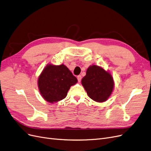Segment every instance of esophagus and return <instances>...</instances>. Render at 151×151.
Masks as SVG:
<instances>
[{
  "label": "esophagus",
  "mask_w": 151,
  "mask_h": 151,
  "mask_svg": "<svg viewBox=\"0 0 151 151\" xmlns=\"http://www.w3.org/2000/svg\"><path fill=\"white\" fill-rule=\"evenodd\" d=\"M77 79H78V82H80L81 80V75H78L77 76Z\"/></svg>",
  "instance_id": "obj_1"
}]
</instances>
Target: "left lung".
<instances>
[{
    "label": "left lung",
    "mask_w": 151,
    "mask_h": 151,
    "mask_svg": "<svg viewBox=\"0 0 151 151\" xmlns=\"http://www.w3.org/2000/svg\"><path fill=\"white\" fill-rule=\"evenodd\" d=\"M81 84L90 98L97 102L107 100L114 86L110 73L96 65L90 66L87 69L86 75L81 80Z\"/></svg>",
    "instance_id": "obj_1"
}]
</instances>
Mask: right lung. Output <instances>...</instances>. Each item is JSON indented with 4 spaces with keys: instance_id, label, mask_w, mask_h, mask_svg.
Wrapping results in <instances>:
<instances>
[{
    "instance_id": "add662e5",
    "label": "right lung",
    "mask_w": 151,
    "mask_h": 151,
    "mask_svg": "<svg viewBox=\"0 0 151 151\" xmlns=\"http://www.w3.org/2000/svg\"><path fill=\"white\" fill-rule=\"evenodd\" d=\"M78 80L64 65H47L38 78V87L43 99L50 103L64 99L71 86Z\"/></svg>"
}]
</instances>
